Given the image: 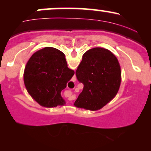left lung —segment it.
<instances>
[{"mask_svg":"<svg viewBox=\"0 0 151 151\" xmlns=\"http://www.w3.org/2000/svg\"><path fill=\"white\" fill-rule=\"evenodd\" d=\"M76 75L78 81L84 84L74 103L77 108L99 110L116 96L120 88V64L116 57L105 48L87 50L83 55Z\"/></svg>","mask_w":151,"mask_h":151,"instance_id":"1","label":"left lung"}]
</instances>
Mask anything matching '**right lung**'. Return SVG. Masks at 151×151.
Listing matches in <instances>:
<instances>
[{
    "label": "right lung",
    "instance_id": "right-lung-1",
    "mask_svg": "<svg viewBox=\"0 0 151 151\" xmlns=\"http://www.w3.org/2000/svg\"><path fill=\"white\" fill-rule=\"evenodd\" d=\"M67 67L65 55L51 47L35 52L26 64L23 80L27 92L40 105L52 108L66 104L62 90L73 77Z\"/></svg>",
    "mask_w": 151,
    "mask_h": 151
}]
</instances>
